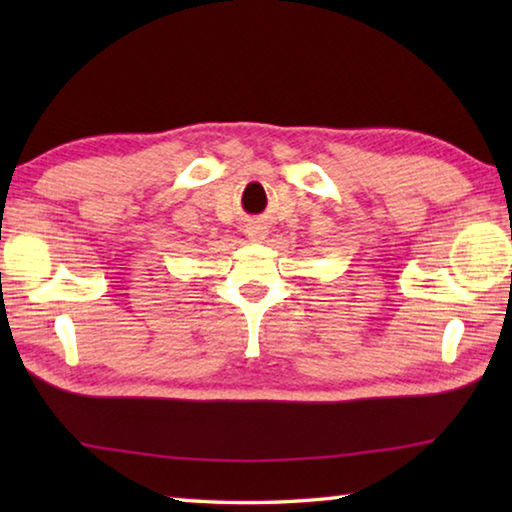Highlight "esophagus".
Returning a JSON list of instances; mask_svg holds the SVG:
<instances>
[{
  "label": "esophagus",
  "mask_w": 512,
  "mask_h": 512,
  "mask_svg": "<svg viewBox=\"0 0 512 512\" xmlns=\"http://www.w3.org/2000/svg\"><path fill=\"white\" fill-rule=\"evenodd\" d=\"M246 235H248L250 241H262L266 237V228H264V225H259V223H250L246 228Z\"/></svg>",
  "instance_id": "34e87169"
}]
</instances>
